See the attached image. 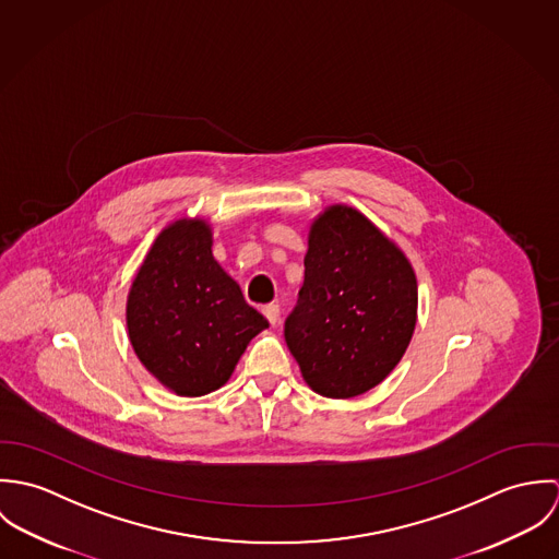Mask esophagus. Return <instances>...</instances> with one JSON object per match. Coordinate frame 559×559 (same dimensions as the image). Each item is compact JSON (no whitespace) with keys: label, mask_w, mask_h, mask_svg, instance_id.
<instances>
[{"label":"esophagus","mask_w":559,"mask_h":559,"mask_svg":"<svg viewBox=\"0 0 559 559\" xmlns=\"http://www.w3.org/2000/svg\"><path fill=\"white\" fill-rule=\"evenodd\" d=\"M262 314L266 317V320H269L271 324H275V322L280 320V306H277V304H269V306L262 308Z\"/></svg>","instance_id":"1"}]
</instances>
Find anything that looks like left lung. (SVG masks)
I'll return each instance as SVG.
<instances>
[{"mask_svg": "<svg viewBox=\"0 0 559 559\" xmlns=\"http://www.w3.org/2000/svg\"><path fill=\"white\" fill-rule=\"evenodd\" d=\"M306 280L284 324L306 383L355 399L399 366L417 320L411 262L368 217L329 206L308 237Z\"/></svg>", "mask_w": 559, "mask_h": 559, "instance_id": "left-lung-1", "label": "left lung"}]
</instances>
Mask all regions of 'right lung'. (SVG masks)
<instances>
[{
  "label": "right lung",
  "instance_id": "add662e5",
  "mask_svg": "<svg viewBox=\"0 0 559 559\" xmlns=\"http://www.w3.org/2000/svg\"><path fill=\"white\" fill-rule=\"evenodd\" d=\"M204 219L169 224L127 299L129 340L146 370L178 396H204L233 377L251 337L269 326L213 258Z\"/></svg>",
  "mask_w": 559,
  "mask_h": 559
}]
</instances>
